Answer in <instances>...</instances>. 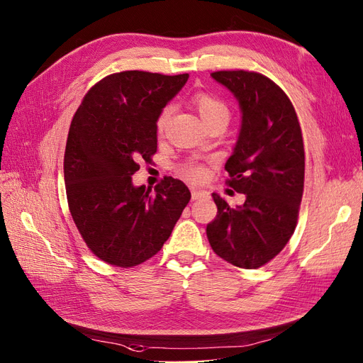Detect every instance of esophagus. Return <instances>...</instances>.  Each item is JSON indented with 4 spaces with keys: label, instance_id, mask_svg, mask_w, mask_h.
I'll use <instances>...</instances> for the list:
<instances>
[{
    "label": "esophagus",
    "instance_id": "esophagus-1",
    "mask_svg": "<svg viewBox=\"0 0 363 363\" xmlns=\"http://www.w3.org/2000/svg\"><path fill=\"white\" fill-rule=\"evenodd\" d=\"M208 194L206 193L205 190H201V189H191V199L193 201H198V199H202V198H205V196Z\"/></svg>",
    "mask_w": 363,
    "mask_h": 363
}]
</instances>
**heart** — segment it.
I'll use <instances>...</instances> for the list:
<instances>
[{
	"label": "heart",
	"mask_w": 363,
	"mask_h": 363,
	"mask_svg": "<svg viewBox=\"0 0 363 363\" xmlns=\"http://www.w3.org/2000/svg\"><path fill=\"white\" fill-rule=\"evenodd\" d=\"M193 105H194L196 111H198L199 117L202 118L206 128L213 126V124H225L226 126L228 121H230V109H228L226 103L223 100H220L219 97L201 92V94L194 96ZM169 117H170V108H165L160 113V117L157 120V130L160 133L164 132L165 126H167ZM187 174L193 179H201L203 176V169L190 167L187 170Z\"/></svg>",
	"instance_id": "1"
}]
</instances>
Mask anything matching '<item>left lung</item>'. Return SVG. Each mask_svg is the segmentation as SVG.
I'll use <instances>...</instances> for the list:
<instances>
[{
    "instance_id": "left-lung-1",
    "label": "left lung",
    "mask_w": 363,
    "mask_h": 363,
    "mask_svg": "<svg viewBox=\"0 0 363 363\" xmlns=\"http://www.w3.org/2000/svg\"><path fill=\"white\" fill-rule=\"evenodd\" d=\"M211 77L240 106L239 137L225 170L246 201L233 208L213 193L217 216L206 237L225 262L257 269L281 252L295 231L304 189L303 133L291 100L271 79L243 69Z\"/></svg>"
}]
</instances>
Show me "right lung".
Wrapping results in <instances>:
<instances>
[{
  "label": "right lung",
  "mask_w": 363,
  "mask_h": 363,
  "mask_svg": "<svg viewBox=\"0 0 363 363\" xmlns=\"http://www.w3.org/2000/svg\"><path fill=\"white\" fill-rule=\"evenodd\" d=\"M189 74L123 71L101 79L71 121L64 176L68 206L92 254L118 267L149 260L167 242L191 193L165 176L135 187L138 162L157 152V120Z\"/></svg>",
  "instance_id": "add662e5"
}]
</instances>
